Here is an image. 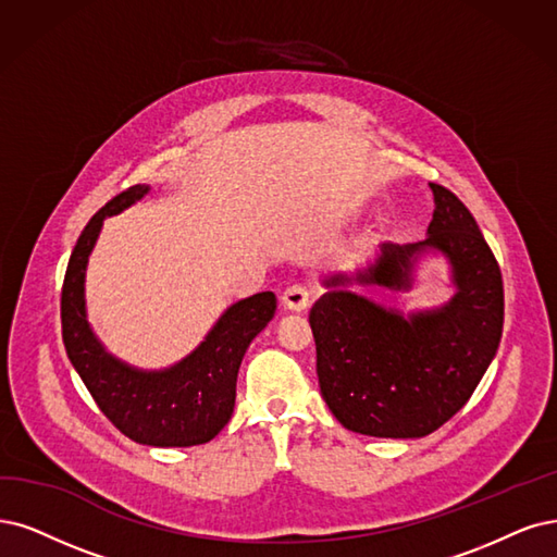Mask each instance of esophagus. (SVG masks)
Segmentation results:
<instances>
[{
	"instance_id": "34e87169",
	"label": "esophagus",
	"mask_w": 557,
	"mask_h": 557,
	"mask_svg": "<svg viewBox=\"0 0 557 557\" xmlns=\"http://www.w3.org/2000/svg\"><path fill=\"white\" fill-rule=\"evenodd\" d=\"M310 298H312V286L305 284V282L292 284L289 289L282 294L284 307H286V310H294V312L307 310V305H310Z\"/></svg>"
}]
</instances>
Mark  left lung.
<instances>
[{"mask_svg":"<svg viewBox=\"0 0 557 557\" xmlns=\"http://www.w3.org/2000/svg\"><path fill=\"white\" fill-rule=\"evenodd\" d=\"M436 211L429 238L383 243L354 275L325 280L310 312L321 395L356 434L420 438L457 416L475 393L503 337L500 265L463 201L429 183ZM424 246L453 261L460 292L438 313L404 320L345 292L354 281L403 285L409 259Z\"/></svg>","mask_w":557,"mask_h":557,"instance_id":"obj_1","label":"left lung"}]
</instances>
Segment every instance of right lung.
Masks as SVG:
<instances>
[{"instance_id": "1", "label": "right lung", "mask_w": 557, "mask_h": 557, "mask_svg": "<svg viewBox=\"0 0 557 557\" xmlns=\"http://www.w3.org/2000/svg\"><path fill=\"white\" fill-rule=\"evenodd\" d=\"M147 190L133 185L112 197L79 234L61 286V337L100 413L123 436L153 447H190L209 443L230 422L240 360L275 317L277 298L273 292H261L232 305L197 351L168 372H135L102 351L85 319L87 259L102 220L141 199Z\"/></svg>"}]
</instances>
